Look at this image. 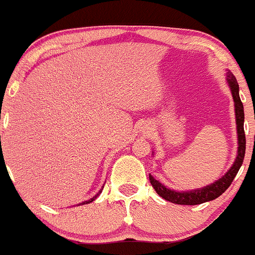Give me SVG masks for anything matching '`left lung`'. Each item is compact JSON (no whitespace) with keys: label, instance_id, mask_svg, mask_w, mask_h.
<instances>
[{"label":"left lung","instance_id":"left-lung-1","mask_svg":"<svg viewBox=\"0 0 255 255\" xmlns=\"http://www.w3.org/2000/svg\"><path fill=\"white\" fill-rule=\"evenodd\" d=\"M228 81H229L230 89H232V95L235 103V118H237V128H238V155L235 159L234 164L232 168L229 169L227 174L219 179L218 181L213 183L212 185H208L203 189H196L193 191H174L170 189L165 188L161 183L149 175V180L151 183L152 188L155 189L157 194L161 196L162 199H165L168 202L174 203V204L180 205H196L202 204V203L210 202L214 200L218 196L222 195L225 190L230 186L232 181L234 180L235 175L238 174L239 169H241L242 164L244 160V154H246V132H244V108L242 104L241 98H239V86L237 79L232 72L227 74ZM255 137V136H254ZM255 140V139H254Z\"/></svg>","mask_w":255,"mask_h":255}]
</instances>
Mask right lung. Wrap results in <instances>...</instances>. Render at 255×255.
I'll return each mask as SVG.
<instances>
[{"label": "right lung", "mask_w": 255, "mask_h": 255, "mask_svg": "<svg viewBox=\"0 0 255 255\" xmlns=\"http://www.w3.org/2000/svg\"><path fill=\"white\" fill-rule=\"evenodd\" d=\"M98 195H99V194H98ZM98 195H96V196H98ZM96 196H94L93 199H90V200H87V202H84V203H81V204H89V203L94 202V200H95V199H96Z\"/></svg>", "instance_id": "right-lung-1"}]
</instances>
